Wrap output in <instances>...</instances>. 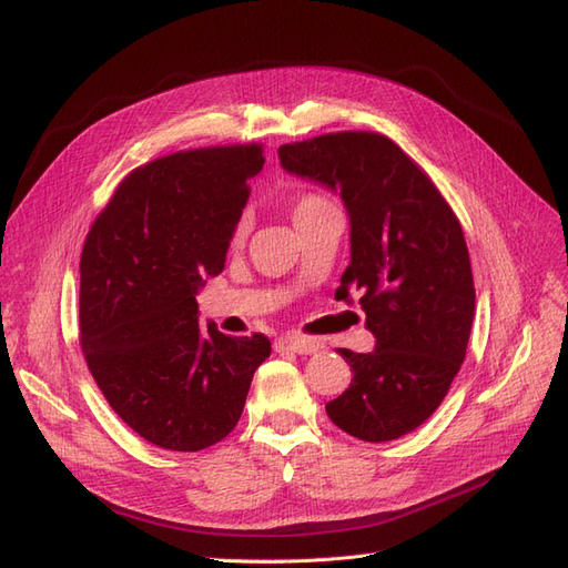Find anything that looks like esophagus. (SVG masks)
Returning a JSON list of instances; mask_svg holds the SVG:
<instances>
[{
  "label": "esophagus",
  "mask_w": 568,
  "mask_h": 568,
  "mask_svg": "<svg viewBox=\"0 0 568 568\" xmlns=\"http://www.w3.org/2000/svg\"><path fill=\"white\" fill-rule=\"evenodd\" d=\"M274 348L277 351H291V353H298V355H313L317 353L322 346L320 341L315 338H305V336H280L274 341Z\"/></svg>",
  "instance_id": "obj_1"
}]
</instances>
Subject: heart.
<instances>
[{"mask_svg":"<svg viewBox=\"0 0 568 568\" xmlns=\"http://www.w3.org/2000/svg\"><path fill=\"white\" fill-rule=\"evenodd\" d=\"M324 203H326V201H324V199H320V196H315V194L298 196V199L294 201V205H291V215H294V222H298V220H303L305 215H311V213H315L317 209H322ZM244 230H246V220L239 222L236 236H242V234H244Z\"/></svg>","mask_w":568,"mask_h":568,"instance_id":"heart-1","label":"heart"}]
</instances>
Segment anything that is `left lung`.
<instances>
[{
    "label": "left lung",
    "mask_w": 568,
    "mask_h": 568,
    "mask_svg": "<svg viewBox=\"0 0 568 568\" xmlns=\"http://www.w3.org/2000/svg\"><path fill=\"white\" fill-rule=\"evenodd\" d=\"M280 161L346 205L351 265L336 301L359 296L376 341L372 353L338 348L353 379L326 415L369 443L415 432L443 403L471 334L476 291L459 220L384 134H322L280 146Z\"/></svg>",
    "instance_id": "1"
}]
</instances>
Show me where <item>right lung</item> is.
<instances>
[{"label": "right lung", "instance_id": "right-lung-1", "mask_svg": "<svg viewBox=\"0 0 568 568\" xmlns=\"http://www.w3.org/2000/svg\"><path fill=\"white\" fill-rule=\"evenodd\" d=\"M261 144L180 151L136 168L84 242L80 336L115 415L165 450L196 453L242 417L270 338L199 326L196 294L225 255L261 173Z\"/></svg>", "mask_w": 568, "mask_h": 568}]
</instances>
